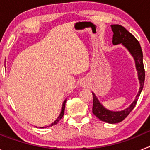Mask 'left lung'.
I'll list each match as a JSON object with an SVG mask.
<instances>
[{
  "label": "left lung",
  "instance_id": "obj_1",
  "mask_svg": "<svg viewBox=\"0 0 150 150\" xmlns=\"http://www.w3.org/2000/svg\"><path fill=\"white\" fill-rule=\"evenodd\" d=\"M111 28L113 32L112 43L114 45L122 43L123 46H125L128 49L130 53L134 57L140 84L139 92L133 103L127 109L122 111H118V112L110 111L104 108L100 104L95 94L92 93V95H93L92 112H93V114L101 121L114 124V123L120 122L124 120L136 106L139 96H140L143 87H144V80H145V70H144V62H143L142 50H141L138 40L135 38L134 36L120 25H112Z\"/></svg>",
  "mask_w": 150,
  "mask_h": 150
}]
</instances>
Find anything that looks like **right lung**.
<instances>
[{"label": "right lung", "mask_w": 150, "mask_h": 150, "mask_svg": "<svg viewBox=\"0 0 150 150\" xmlns=\"http://www.w3.org/2000/svg\"><path fill=\"white\" fill-rule=\"evenodd\" d=\"M65 103H66V100H64L63 103V105H62V112H61L60 115H59V116L58 117V119H57L56 120H55V122H54L53 123H52L51 125H50L49 126H52V125H56L57 123L59 122V121H60L61 120H62V118L64 116V108H65ZM48 127V126H47Z\"/></svg>", "instance_id": "right-lung-1"}]
</instances>
